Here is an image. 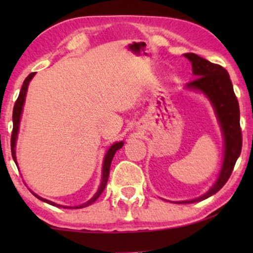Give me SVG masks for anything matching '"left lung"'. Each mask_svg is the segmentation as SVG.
<instances>
[{
    "instance_id": "left-lung-1",
    "label": "left lung",
    "mask_w": 253,
    "mask_h": 253,
    "mask_svg": "<svg viewBox=\"0 0 253 253\" xmlns=\"http://www.w3.org/2000/svg\"><path fill=\"white\" fill-rule=\"evenodd\" d=\"M184 56L191 62L192 74L196 77L192 82L188 83L185 87L203 92L210 99L219 120L224 140V158L219 177L205 195L192 200L178 202L179 204H190L209 198L226 184L241 154L242 131L240 106L228 71L221 65L211 63L193 53H186Z\"/></svg>"
}]
</instances>
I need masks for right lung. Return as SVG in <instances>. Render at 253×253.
Instances as JSON below:
<instances>
[{
	"label": "right lung",
	"mask_w": 253,
	"mask_h": 253,
	"mask_svg": "<svg viewBox=\"0 0 253 253\" xmlns=\"http://www.w3.org/2000/svg\"><path fill=\"white\" fill-rule=\"evenodd\" d=\"M36 75V72H32V74H30L27 77L25 78V81L23 83V86H22V89H20L19 92V95H18V99L16 100L15 102V106H13V112H12V122H13V127H12V133H11V154H12V158H13V161L16 162L17 165V160H16V151H15V147H16V140H17V136H18V130H19V122H20V116H22V112H23V106H24V102H25V96H26V92H27V87H29V84L31 82V79L33 78V76ZM124 145L123 141H119V143H115L113 144L112 146L109 147V150L107 151V153L105 155V160H103V167H102V179H101V184H100L98 191L95 192V195L92 197L91 199L88 200L87 203L83 204V205H79V206H75V207H69V206H62V205H58V204H55L53 202H50V200H47V199H43L39 197L36 193L32 192L34 196L37 197L38 199L42 200V202L47 203V204H50V205L53 206H57V207H62V209H83V207H86V206H89L91 204H93L95 202L96 199L99 198V196L101 195L103 192V190L106 188V184H107V181H108V177H109V169H110V164H112V160L114 158V155H115L116 151H119L121 147H122Z\"/></svg>",
	"instance_id": "1"
}]
</instances>
